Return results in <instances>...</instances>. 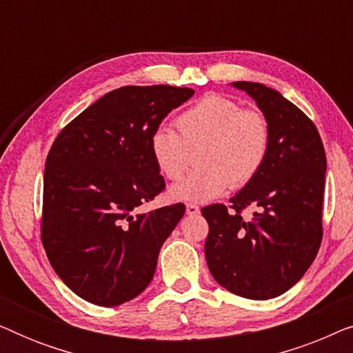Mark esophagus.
I'll use <instances>...</instances> for the list:
<instances>
[{"mask_svg": "<svg viewBox=\"0 0 353 353\" xmlns=\"http://www.w3.org/2000/svg\"><path fill=\"white\" fill-rule=\"evenodd\" d=\"M199 212H201V209L196 204H188L186 205V214L188 215H197Z\"/></svg>", "mask_w": 353, "mask_h": 353, "instance_id": "1", "label": "esophagus"}]
</instances>
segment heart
I'll return each mask as SVG.
<instances>
[{"label":"heart","mask_w":353,"mask_h":353,"mask_svg":"<svg viewBox=\"0 0 353 353\" xmlns=\"http://www.w3.org/2000/svg\"><path fill=\"white\" fill-rule=\"evenodd\" d=\"M176 133L157 127L149 149L159 172L178 180L190 163V149L202 144L199 168L170 188L173 199L205 202L243 188L262 170L272 146V128L262 110L241 108L230 96L209 93L176 117Z\"/></svg>","instance_id":"obj_1"}]
</instances>
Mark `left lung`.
<instances>
[{
	"label": "left lung",
	"mask_w": 353,
	"mask_h": 353,
	"mask_svg": "<svg viewBox=\"0 0 353 353\" xmlns=\"http://www.w3.org/2000/svg\"><path fill=\"white\" fill-rule=\"evenodd\" d=\"M233 86L267 115L272 146L262 170L230 205L202 209L209 223L205 260L212 276L236 296H281L315 260L323 239L326 154L315 123L276 90L252 81ZM252 205V219L242 212Z\"/></svg>",
	"instance_id": "obj_1"
}]
</instances>
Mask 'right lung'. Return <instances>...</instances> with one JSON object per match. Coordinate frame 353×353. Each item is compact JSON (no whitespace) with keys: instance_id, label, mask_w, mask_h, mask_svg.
Listing matches in <instances>:
<instances>
[{"instance_id":"right-lung-1","label":"right lung","mask_w":353,"mask_h":353,"mask_svg":"<svg viewBox=\"0 0 353 353\" xmlns=\"http://www.w3.org/2000/svg\"><path fill=\"white\" fill-rule=\"evenodd\" d=\"M192 94L170 85L122 86L77 115L52 143L41 243L54 272L85 301L115 307L151 283L159 250L186 207L138 214L165 190L149 137Z\"/></svg>"}]
</instances>
